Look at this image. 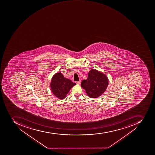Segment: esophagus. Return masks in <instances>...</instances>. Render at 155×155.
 Wrapping results in <instances>:
<instances>
[{"label": "esophagus", "mask_w": 155, "mask_h": 155, "mask_svg": "<svg viewBox=\"0 0 155 155\" xmlns=\"http://www.w3.org/2000/svg\"><path fill=\"white\" fill-rule=\"evenodd\" d=\"M76 83L78 84H81V81H77V82H76Z\"/></svg>", "instance_id": "34e87169"}]
</instances>
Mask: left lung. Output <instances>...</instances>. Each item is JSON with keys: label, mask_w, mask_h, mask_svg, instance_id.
<instances>
[{"label": "left lung", "mask_w": 155, "mask_h": 155, "mask_svg": "<svg viewBox=\"0 0 155 155\" xmlns=\"http://www.w3.org/2000/svg\"><path fill=\"white\" fill-rule=\"evenodd\" d=\"M108 85V79L103 73L91 70L88 74L87 80H84L81 87L86 90L91 98H96L104 92Z\"/></svg>", "instance_id": "obj_1"}]
</instances>
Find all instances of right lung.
I'll list each match as a JSON object with an SVG mask.
<instances>
[{
    "label": "right lung",
    "mask_w": 155,
    "mask_h": 155,
    "mask_svg": "<svg viewBox=\"0 0 155 155\" xmlns=\"http://www.w3.org/2000/svg\"><path fill=\"white\" fill-rule=\"evenodd\" d=\"M75 84V83L71 80L64 77L61 73L58 72L52 78L51 87L52 92L58 98L63 99Z\"/></svg>",
    "instance_id": "1"
}]
</instances>
